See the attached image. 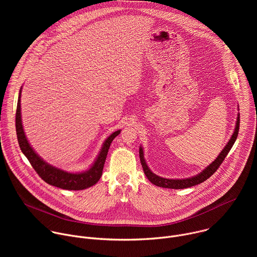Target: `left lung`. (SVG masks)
Here are the masks:
<instances>
[{"instance_id":"1","label":"left lung","mask_w":257,"mask_h":257,"mask_svg":"<svg viewBox=\"0 0 257 257\" xmlns=\"http://www.w3.org/2000/svg\"><path fill=\"white\" fill-rule=\"evenodd\" d=\"M239 125H240V114H238V117H237L234 133L231 136V138L228 141V143L226 144L225 148L223 149V151L219 153L217 158L209 166H207L203 171H201L199 174H197V175H195L193 177H190V178H185V179H167V178H163V177H160V176L156 175L155 173H153L151 171V169L149 168L148 164H146L145 159H144L143 149H142V146H140V148H139L140 163H141V166L143 168V172H144L145 176L148 177V179L153 183V184H155L156 186H159V187H163V188L184 189V188H188V187H192V186L200 184V183H202L205 180H207L218 169V167L221 166V164L224 162L225 158L227 157V155L231 151L233 144L235 143V141L237 139L238 132H239Z\"/></svg>"}]
</instances>
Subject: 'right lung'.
<instances>
[{"mask_svg": "<svg viewBox=\"0 0 257 257\" xmlns=\"http://www.w3.org/2000/svg\"><path fill=\"white\" fill-rule=\"evenodd\" d=\"M21 89L22 88H20V91H19L17 109H16L17 139H18L21 152L27 158V160L29 161V163L31 164L35 172L38 173L39 176L45 182H47L48 184L61 189H65V190H83L96 184L97 181L101 177L103 165L106 159L109 145H111L114 138L120 134L121 130L115 131L104 140L98 156L96 157L95 161L87 171L72 173V172H67L62 169L56 168L48 164L34 152V150L31 148V145L29 144L25 136L23 126H22V119H21V103H20Z\"/></svg>", "mask_w": 257, "mask_h": 257, "instance_id": "1", "label": "right lung"}]
</instances>
